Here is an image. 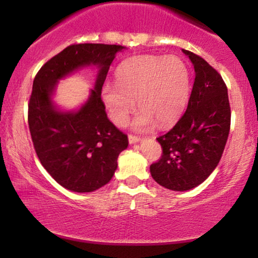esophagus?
<instances>
[{
	"instance_id": "34e87169",
	"label": "esophagus",
	"mask_w": 258,
	"mask_h": 258,
	"mask_svg": "<svg viewBox=\"0 0 258 258\" xmlns=\"http://www.w3.org/2000/svg\"><path fill=\"white\" fill-rule=\"evenodd\" d=\"M128 139H129V143L130 144L137 143V142H140V141H141L140 137L139 136H135V135H129Z\"/></svg>"
}]
</instances>
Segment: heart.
<instances>
[{
    "label": "heart",
    "instance_id": "heart-1",
    "mask_svg": "<svg viewBox=\"0 0 258 258\" xmlns=\"http://www.w3.org/2000/svg\"><path fill=\"white\" fill-rule=\"evenodd\" d=\"M117 84H105L102 96L110 117L124 125L137 100L142 109L134 128L148 130L157 123L167 126L182 115L190 95V74L177 56L142 55L125 59L116 72Z\"/></svg>",
    "mask_w": 258,
    "mask_h": 258
}]
</instances>
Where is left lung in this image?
Here are the masks:
<instances>
[{
	"mask_svg": "<svg viewBox=\"0 0 258 258\" xmlns=\"http://www.w3.org/2000/svg\"><path fill=\"white\" fill-rule=\"evenodd\" d=\"M195 81L186 110L174 128L157 137L162 156L150 174L164 188L184 191L206 181L223 154L230 132V104L223 79L206 59L183 49Z\"/></svg>",
	"mask_w": 258,
	"mask_h": 258,
	"instance_id": "left-lung-1",
	"label": "left lung"
}]
</instances>
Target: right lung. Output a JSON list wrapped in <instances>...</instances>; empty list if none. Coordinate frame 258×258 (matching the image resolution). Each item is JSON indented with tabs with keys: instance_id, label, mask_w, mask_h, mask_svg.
<instances>
[{
	"instance_id": "obj_1",
	"label": "right lung",
	"mask_w": 258,
	"mask_h": 258,
	"mask_svg": "<svg viewBox=\"0 0 258 258\" xmlns=\"http://www.w3.org/2000/svg\"><path fill=\"white\" fill-rule=\"evenodd\" d=\"M119 44H72L42 66L34 79L28 123L35 151L52 178L75 192H90L107 184L128 136L109 121L102 87ZM88 65L100 68L88 101L76 112H61L51 100L58 81Z\"/></svg>"
}]
</instances>
